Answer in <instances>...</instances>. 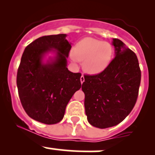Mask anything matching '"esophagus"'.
Listing matches in <instances>:
<instances>
[{"instance_id": "34e87169", "label": "esophagus", "mask_w": 155, "mask_h": 155, "mask_svg": "<svg viewBox=\"0 0 155 155\" xmlns=\"http://www.w3.org/2000/svg\"><path fill=\"white\" fill-rule=\"evenodd\" d=\"M80 81H81V83H83L84 82H85V77H84L83 75H82V76H81L80 78Z\"/></svg>"}]
</instances>
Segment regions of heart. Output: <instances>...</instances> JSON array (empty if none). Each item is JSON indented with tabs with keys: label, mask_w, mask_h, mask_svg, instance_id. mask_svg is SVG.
<instances>
[{
	"label": "heart",
	"mask_w": 155,
	"mask_h": 155,
	"mask_svg": "<svg viewBox=\"0 0 155 155\" xmlns=\"http://www.w3.org/2000/svg\"><path fill=\"white\" fill-rule=\"evenodd\" d=\"M113 55L114 49L110 43L87 37L75 46L70 58L75 63L83 61V70L89 74L96 75L107 70Z\"/></svg>",
	"instance_id": "1"
}]
</instances>
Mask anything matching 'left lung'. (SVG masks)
Wrapping results in <instances>:
<instances>
[{
    "mask_svg": "<svg viewBox=\"0 0 155 155\" xmlns=\"http://www.w3.org/2000/svg\"><path fill=\"white\" fill-rule=\"evenodd\" d=\"M115 57L102 73L85 75V114L96 127L121 123L132 111L138 97L141 70L135 53L118 39H113Z\"/></svg>",
    "mask_w": 155,
    "mask_h": 155,
    "instance_id": "obj_1",
    "label": "left lung"
}]
</instances>
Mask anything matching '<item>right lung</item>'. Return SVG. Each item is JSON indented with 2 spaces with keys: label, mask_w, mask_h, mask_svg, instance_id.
<instances>
[{
  "label": "right lung",
  "mask_w": 155,
  "mask_h": 155,
  "mask_svg": "<svg viewBox=\"0 0 155 155\" xmlns=\"http://www.w3.org/2000/svg\"><path fill=\"white\" fill-rule=\"evenodd\" d=\"M67 34L43 36L25 48L17 72L18 96L26 113L33 119L46 124L60 122L68 104L79 90L81 73L67 68L71 45ZM55 51L56 56L46 64V53Z\"/></svg>",
  "instance_id": "add662e5"
}]
</instances>
